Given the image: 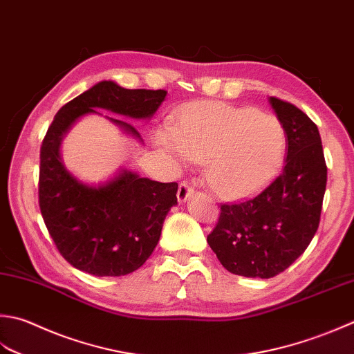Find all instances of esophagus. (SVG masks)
I'll return each instance as SVG.
<instances>
[{
	"mask_svg": "<svg viewBox=\"0 0 354 354\" xmlns=\"http://www.w3.org/2000/svg\"><path fill=\"white\" fill-rule=\"evenodd\" d=\"M192 195H193V187H192V185H189L185 181L178 185L176 196H178L179 203H185L187 198H190Z\"/></svg>",
	"mask_w": 354,
	"mask_h": 354,
	"instance_id": "obj_1",
	"label": "esophagus"
}]
</instances>
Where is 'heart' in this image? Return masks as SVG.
I'll use <instances>...</instances> for the list:
<instances>
[{
    "label": "heart",
    "instance_id": "b5f03b06",
    "mask_svg": "<svg viewBox=\"0 0 354 354\" xmlns=\"http://www.w3.org/2000/svg\"><path fill=\"white\" fill-rule=\"evenodd\" d=\"M156 142L179 161H204L219 196H250L272 181L287 150V131L273 115L218 101H201L179 112L175 127L158 130Z\"/></svg>",
    "mask_w": 354,
    "mask_h": 354
}]
</instances>
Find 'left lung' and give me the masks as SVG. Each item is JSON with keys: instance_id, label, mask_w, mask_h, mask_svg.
Wrapping results in <instances>:
<instances>
[{"instance_id": "left-lung-1", "label": "left lung", "mask_w": 354, "mask_h": 354, "mask_svg": "<svg viewBox=\"0 0 354 354\" xmlns=\"http://www.w3.org/2000/svg\"><path fill=\"white\" fill-rule=\"evenodd\" d=\"M270 104L287 131L286 165L258 195L221 205L207 236L224 268L245 278H273L306 252L319 227L327 185L316 124L287 101L270 96Z\"/></svg>"}]
</instances>
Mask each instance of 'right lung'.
<instances>
[{
    "label": "right lung",
    "instance_id": "1",
    "mask_svg": "<svg viewBox=\"0 0 354 354\" xmlns=\"http://www.w3.org/2000/svg\"><path fill=\"white\" fill-rule=\"evenodd\" d=\"M165 96V90H130L101 81L62 106L47 130L39 153V209L58 252L81 272L124 276L140 268L155 250L169 210L178 204V184L122 170L106 184L87 185L62 164V138L81 116L98 113L95 109L147 120ZM109 120L141 140L131 124Z\"/></svg>",
    "mask_w": 354,
    "mask_h": 354
}]
</instances>
